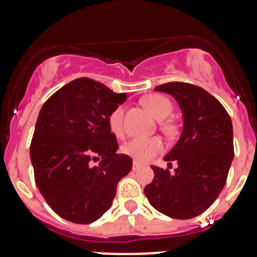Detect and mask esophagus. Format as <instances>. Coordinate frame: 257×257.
Masks as SVG:
<instances>
[{
	"mask_svg": "<svg viewBox=\"0 0 257 257\" xmlns=\"http://www.w3.org/2000/svg\"><path fill=\"white\" fill-rule=\"evenodd\" d=\"M139 169H142V165L136 162V161H134V165H133V170H134V171H136V170H139Z\"/></svg>",
	"mask_w": 257,
	"mask_h": 257,
	"instance_id": "obj_1",
	"label": "esophagus"
}]
</instances>
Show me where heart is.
Segmentation results:
<instances>
[{
    "instance_id": "obj_1",
    "label": "heart",
    "mask_w": 257,
    "mask_h": 257,
    "mask_svg": "<svg viewBox=\"0 0 257 257\" xmlns=\"http://www.w3.org/2000/svg\"><path fill=\"white\" fill-rule=\"evenodd\" d=\"M144 104L151 114L158 121H162L166 117H169L172 110V105L166 97L161 95H149L144 99ZM123 109L118 106L113 110L108 118L109 130L112 131L115 136H121L123 133ZM162 130L169 133L170 127L163 124ZM163 151V143L158 138H148V139H133L127 142L122 147V152L131 157L134 161L140 163L149 162L152 158L160 154Z\"/></svg>"
}]
</instances>
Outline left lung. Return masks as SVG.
Listing matches in <instances>:
<instances>
[{
	"label": "left lung",
	"mask_w": 257,
	"mask_h": 257,
	"mask_svg": "<svg viewBox=\"0 0 257 257\" xmlns=\"http://www.w3.org/2000/svg\"><path fill=\"white\" fill-rule=\"evenodd\" d=\"M178 101L183 131L166 162H178L174 174L153 166L154 179L144 188L149 203L174 219H192L205 212L226 183L234 157L233 124L216 97L198 86L169 82L157 86Z\"/></svg>",
	"instance_id": "8db88e82"
}]
</instances>
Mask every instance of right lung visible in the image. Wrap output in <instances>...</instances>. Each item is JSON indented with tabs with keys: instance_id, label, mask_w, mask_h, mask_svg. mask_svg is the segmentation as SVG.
I'll list each match as a JSON object with an SVG mask.
<instances>
[{
	"instance_id": "right-lung-1",
	"label": "right lung",
	"mask_w": 257,
	"mask_h": 257,
	"mask_svg": "<svg viewBox=\"0 0 257 257\" xmlns=\"http://www.w3.org/2000/svg\"><path fill=\"white\" fill-rule=\"evenodd\" d=\"M126 97L82 77L59 88L41 108L31 143L36 185L68 221L100 219L112 206L118 181L133 169L130 157L117 153L108 124Z\"/></svg>"
}]
</instances>
